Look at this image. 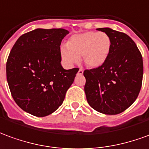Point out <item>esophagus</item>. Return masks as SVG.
<instances>
[{
    "label": "esophagus",
    "instance_id": "1",
    "mask_svg": "<svg viewBox=\"0 0 149 149\" xmlns=\"http://www.w3.org/2000/svg\"><path fill=\"white\" fill-rule=\"evenodd\" d=\"M83 74V70L82 69V68H80L79 70V71H78V74H79V75H82Z\"/></svg>",
    "mask_w": 149,
    "mask_h": 149
}]
</instances>
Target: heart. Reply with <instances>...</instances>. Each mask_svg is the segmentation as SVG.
I'll list each match as a JSON object with an SVG mask.
<instances>
[{"instance_id":"heart-1","label":"heart","mask_w":149,"mask_h":149,"mask_svg":"<svg viewBox=\"0 0 149 149\" xmlns=\"http://www.w3.org/2000/svg\"><path fill=\"white\" fill-rule=\"evenodd\" d=\"M111 39L105 33L86 32L72 36L60 49L63 59L68 64L76 63L83 57L86 65L98 67L106 61L111 49Z\"/></svg>"}]
</instances>
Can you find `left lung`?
Returning <instances> with one entry per match:
<instances>
[{
    "label": "left lung",
    "instance_id": "obj_1",
    "mask_svg": "<svg viewBox=\"0 0 149 149\" xmlns=\"http://www.w3.org/2000/svg\"><path fill=\"white\" fill-rule=\"evenodd\" d=\"M111 39L106 61L96 68L85 70L84 91L93 109L106 115L123 112L139 95L143 79V58L134 41L126 33L99 28Z\"/></svg>",
    "mask_w": 149,
    "mask_h": 149
}]
</instances>
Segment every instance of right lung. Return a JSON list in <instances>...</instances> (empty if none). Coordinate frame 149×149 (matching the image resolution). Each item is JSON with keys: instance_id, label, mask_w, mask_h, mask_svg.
Returning a JSON list of instances; mask_svg holds the SVG:
<instances>
[{"instance_id": "right-lung-1", "label": "right lung", "mask_w": 149, "mask_h": 149, "mask_svg": "<svg viewBox=\"0 0 149 149\" xmlns=\"http://www.w3.org/2000/svg\"><path fill=\"white\" fill-rule=\"evenodd\" d=\"M69 31L36 29L19 38L6 63V77L13 100L22 110L38 117L63 103L79 68L61 65L60 45Z\"/></svg>"}]
</instances>
